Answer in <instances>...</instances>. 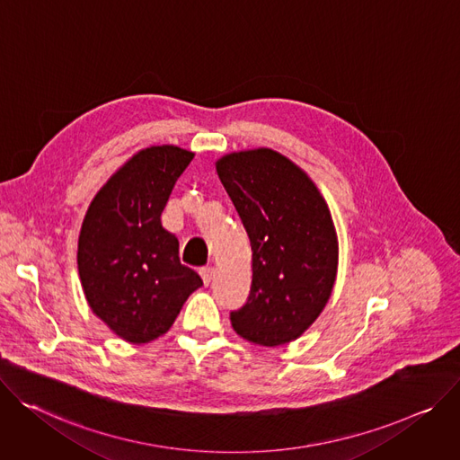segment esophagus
Wrapping results in <instances>:
<instances>
[{"label": "esophagus", "instance_id": "esophagus-1", "mask_svg": "<svg viewBox=\"0 0 460 460\" xmlns=\"http://www.w3.org/2000/svg\"><path fill=\"white\" fill-rule=\"evenodd\" d=\"M199 274H200V278H202L204 285H208V283L214 279L216 270H214V267H202V269L199 270Z\"/></svg>", "mask_w": 460, "mask_h": 460}]
</instances>
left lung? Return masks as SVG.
Returning <instances> with one entry per match:
<instances>
[{
  "instance_id": "obj_1",
  "label": "left lung",
  "mask_w": 460,
  "mask_h": 460,
  "mask_svg": "<svg viewBox=\"0 0 460 460\" xmlns=\"http://www.w3.org/2000/svg\"><path fill=\"white\" fill-rule=\"evenodd\" d=\"M252 246V287L230 313L234 331L258 345L288 343L323 311L338 269V239L327 202L278 151L261 147L217 161Z\"/></svg>"
}]
</instances>
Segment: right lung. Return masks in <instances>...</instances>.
I'll use <instances>...</instances> for the list:
<instances>
[{
	"instance_id": "add662e5",
	"label": "right lung",
	"mask_w": 460,
	"mask_h": 460,
	"mask_svg": "<svg viewBox=\"0 0 460 460\" xmlns=\"http://www.w3.org/2000/svg\"><path fill=\"white\" fill-rule=\"evenodd\" d=\"M193 153L177 146L138 151L85 214L78 274L91 311L131 343L163 336L188 296L202 287L179 260V239L163 228L170 193Z\"/></svg>"
}]
</instances>
